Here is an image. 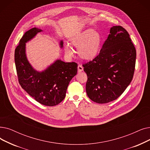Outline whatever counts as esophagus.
Masks as SVG:
<instances>
[{"label": "esophagus", "mask_w": 150, "mask_h": 150, "mask_svg": "<svg viewBox=\"0 0 150 150\" xmlns=\"http://www.w3.org/2000/svg\"><path fill=\"white\" fill-rule=\"evenodd\" d=\"M83 70V66H81V65L79 64V66H78V71H79V72H81V71H82Z\"/></svg>", "instance_id": "esophagus-1"}]
</instances>
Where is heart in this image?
I'll return each mask as SVG.
<instances>
[{
	"label": "heart",
	"instance_id": "1",
	"mask_svg": "<svg viewBox=\"0 0 150 150\" xmlns=\"http://www.w3.org/2000/svg\"><path fill=\"white\" fill-rule=\"evenodd\" d=\"M102 38L99 32L89 29L83 31L75 36L71 41L73 46L78 50V53L83 59H93L100 49ZM66 54H72V50L69 45L65 48Z\"/></svg>",
	"mask_w": 150,
	"mask_h": 150
}]
</instances>
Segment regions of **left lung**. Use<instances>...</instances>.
Instances as JSON below:
<instances>
[{"instance_id": "8db88e82", "label": "left lung", "mask_w": 150, "mask_h": 150, "mask_svg": "<svg viewBox=\"0 0 150 150\" xmlns=\"http://www.w3.org/2000/svg\"><path fill=\"white\" fill-rule=\"evenodd\" d=\"M135 60L136 50L127 31L121 25L112 27L99 54L83 64L89 98L98 103L118 99L133 79Z\"/></svg>"}]
</instances>
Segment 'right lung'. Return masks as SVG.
<instances>
[{
    "label": "right lung",
    "mask_w": 150,
    "mask_h": 150,
    "mask_svg": "<svg viewBox=\"0 0 150 150\" xmlns=\"http://www.w3.org/2000/svg\"><path fill=\"white\" fill-rule=\"evenodd\" d=\"M41 31L34 28L25 32L15 49V62L18 81L22 88L38 102L52 107L65 98L69 84L77 74L78 64L57 60L42 72L32 68L25 56V43ZM60 45L62 47V41Z\"/></svg>",
    "instance_id": "1"
}]
</instances>
